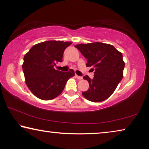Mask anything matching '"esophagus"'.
Returning <instances> with one entry per match:
<instances>
[{
  "mask_svg": "<svg viewBox=\"0 0 149 149\" xmlns=\"http://www.w3.org/2000/svg\"><path fill=\"white\" fill-rule=\"evenodd\" d=\"M75 77H76L77 79H82V77L79 76V75H75Z\"/></svg>",
  "mask_w": 149,
  "mask_h": 149,
  "instance_id": "esophagus-1",
  "label": "esophagus"
}]
</instances>
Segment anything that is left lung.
Returning a JSON list of instances; mask_svg holds the SVG:
<instances>
[{
    "instance_id": "obj_1",
    "label": "left lung",
    "mask_w": 149,
    "mask_h": 149,
    "mask_svg": "<svg viewBox=\"0 0 149 149\" xmlns=\"http://www.w3.org/2000/svg\"><path fill=\"white\" fill-rule=\"evenodd\" d=\"M75 47L87 59L86 66H93L94 71L93 79L88 75L83 77L90 88L83 92V96L93 102L104 101L113 93L123 77L125 64L123 54L112 45L101 42L77 44Z\"/></svg>"
}]
</instances>
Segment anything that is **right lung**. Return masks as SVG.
Masks as SVG:
<instances>
[{"instance_id":"add662e5","label":"right lung","mask_w":149,"mask_h":149,"mask_svg":"<svg viewBox=\"0 0 149 149\" xmlns=\"http://www.w3.org/2000/svg\"><path fill=\"white\" fill-rule=\"evenodd\" d=\"M72 42L50 40L34 45L24 56L23 70L25 82L35 96L44 100H52L63 91L67 81L75 75L70 70L64 72L54 68L63 61L65 49Z\"/></svg>"}]
</instances>
